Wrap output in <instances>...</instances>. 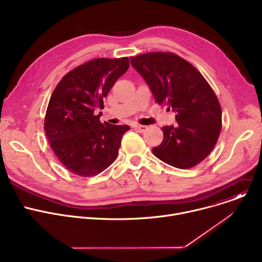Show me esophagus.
Listing matches in <instances>:
<instances>
[{
  "label": "esophagus",
  "mask_w": 262,
  "mask_h": 262,
  "mask_svg": "<svg viewBox=\"0 0 262 262\" xmlns=\"http://www.w3.org/2000/svg\"><path fill=\"white\" fill-rule=\"evenodd\" d=\"M134 128H135L136 130H138V132L143 133V132H145V130L147 129V126H145V125H140V124H136V125H134Z\"/></svg>",
  "instance_id": "1"
}]
</instances>
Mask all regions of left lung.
Segmentation results:
<instances>
[{
    "instance_id": "1",
    "label": "left lung",
    "mask_w": 262,
    "mask_h": 262,
    "mask_svg": "<svg viewBox=\"0 0 262 262\" xmlns=\"http://www.w3.org/2000/svg\"><path fill=\"white\" fill-rule=\"evenodd\" d=\"M157 103L176 114L177 124L163 126V141L152 148L161 161L190 168L210 155L221 130L219 101L197 69L171 52H148L130 58Z\"/></svg>"
}]
</instances>
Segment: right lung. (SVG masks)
Returning a JSON list of instances; mask_svg holds the SVG:
<instances>
[{"label": "right lung", "instance_id": "obj_1", "mask_svg": "<svg viewBox=\"0 0 262 262\" xmlns=\"http://www.w3.org/2000/svg\"><path fill=\"white\" fill-rule=\"evenodd\" d=\"M128 58L94 59L65 75L52 93L44 129L60 162L75 175L92 177L106 169L118 157L128 125L102 124L104 98L126 73Z\"/></svg>", "mask_w": 262, "mask_h": 262}]
</instances>
